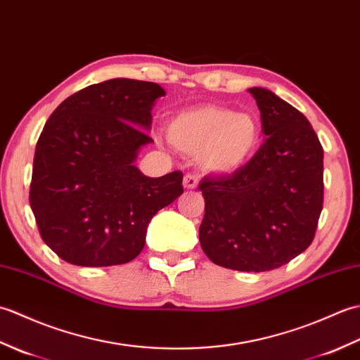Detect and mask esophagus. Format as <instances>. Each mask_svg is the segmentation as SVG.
I'll list each match as a JSON object with an SVG mask.
<instances>
[{"label":"esophagus","mask_w":360,"mask_h":360,"mask_svg":"<svg viewBox=\"0 0 360 360\" xmlns=\"http://www.w3.org/2000/svg\"><path fill=\"white\" fill-rule=\"evenodd\" d=\"M184 187L187 190H193L198 187V178L195 174H186L184 176Z\"/></svg>","instance_id":"1"}]
</instances>
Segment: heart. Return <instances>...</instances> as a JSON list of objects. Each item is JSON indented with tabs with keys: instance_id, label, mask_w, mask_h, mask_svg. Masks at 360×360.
Returning a JSON list of instances; mask_svg holds the SVG:
<instances>
[{
	"instance_id": "1",
	"label": "heart",
	"mask_w": 360,
	"mask_h": 360,
	"mask_svg": "<svg viewBox=\"0 0 360 360\" xmlns=\"http://www.w3.org/2000/svg\"><path fill=\"white\" fill-rule=\"evenodd\" d=\"M167 136L176 150L198 156L205 172L226 174L236 172L255 155L262 128L249 112L202 106L173 117Z\"/></svg>"
}]
</instances>
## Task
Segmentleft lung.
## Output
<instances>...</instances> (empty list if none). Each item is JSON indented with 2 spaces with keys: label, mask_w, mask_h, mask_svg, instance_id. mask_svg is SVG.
<instances>
[{
  "label": "left lung",
  "mask_w": 360,
  "mask_h": 360,
  "mask_svg": "<svg viewBox=\"0 0 360 360\" xmlns=\"http://www.w3.org/2000/svg\"><path fill=\"white\" fill-rule=\"evenodd\" d=\"M249 93L266 139L232 174L200 182V243L218 266L264 272L289 263L314 240L323 207V148L292 105L264 88Z\"/></svg>",
  "instance_id": "left-lung-1"
}]
</instances>
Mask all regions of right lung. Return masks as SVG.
I'll return each mask as SVG.
<instances>
[{"label": "right lung", "instance_id": "1", "mask_svg": "<svg viewBox=\"0 0 360 360\" xmlns=\"http://www.w3.org/2000/svg\"><path fill=\"white\" fill-rule=\"evenodd\" d=\"M158 83L112 79L60 103L38 137L29 202L43 241L75 266L141 254L151 218L184 192L182 173L148 178L134 165L153 139Z\"/></svg>", "mask_w": 360, "mask_h": 360}]
</instances>
